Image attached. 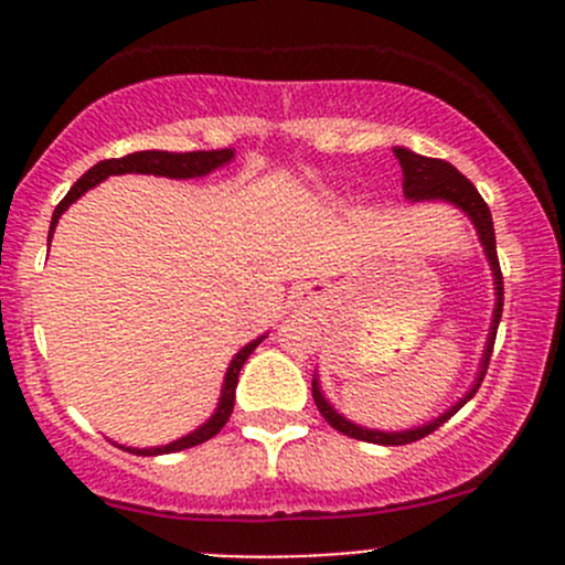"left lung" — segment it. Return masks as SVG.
<instances>
[{
    "mask_svg": "<svg viewBox=\"0 0 565 565\" xmlns=\"http://www.w3.org/2000/svg\"><path fill=\"white\" fill-rule=\"evenodd\" d=\"M393 156L398 158V167H402V188L404 196L409 202H448L454 207H459L467 218L472 221L478 232V241H481L483 254H487L489 267H492V278H494V311H492V324H489V335H487V347H483L481 355V366H478L476 380L467 388L465 396L459 398L457 404L440 413L437 418L426 420V424L413 426V429H402V431H380V429H366V426L352 424L350 418L339 413L333 404L324 398L322 388H319V377L315 372V380H311V393H315L317 409L322 413V418L333 426L335 431L347 437H355V440L363 443H377V446H407V443L420 440V437L431 435L437 426L446 424L454 413H459L476 391L481 388L483 374L489 369V358H492V347H494V335H498V324L500 317H503V276H500V262H498V248H494V226H492V213H489L487 202L481 199V193L476 191L470 180L465 174L457 172V167H451L448 161H440V158H426L418 156V152L407 150V147H393Z\"/></svg>",
    "mask_w": 565,
    "mask_h": 565,
    "instance_id": "1",
    "label": "left lung"
}]
</instances>
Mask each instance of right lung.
I'll return each instance as SVG.
<instances>
[{
  "label": "right lung",
  "instance_id": "obj_1",
  "mask_svg": "<svg viewBox=\"0 0 565 565\" xmlns=\"http://www.w3.org/2000/svg\"><path fill=\"white\" fill-rule=\"evenodd\" d=\"M235 158V150H196V152H167V150H141V152H130L125 158H108V161L95 163L76 185L67 191V196L56 204L54 215H51V230H49V243L51 235H54L56 224H60V215L71 207L76 199H82L89 188H95L98 182H104L106 177L111 174H156V177H172V180H193V177H207L215 169L226 167V163ZM262 339L267 335H259V339L248 341L235 358H232L230 369H226L224 385H221V396H218V407L215 413L204 420L199 429H193L191 435L180 437V440L167 443V446H156V448H128L130 454H141V457H158V454H174V451H185V448L199 446V443L210 440V437L218 435L224 429V424L230 420L232 407H235V388H237V374H241L243 363L248 361L250 352L262 344ZM125 448V446H119Z\"/></svg>",
  "mask_w": 565,
  "mask_h": 565
}]
</instances>
